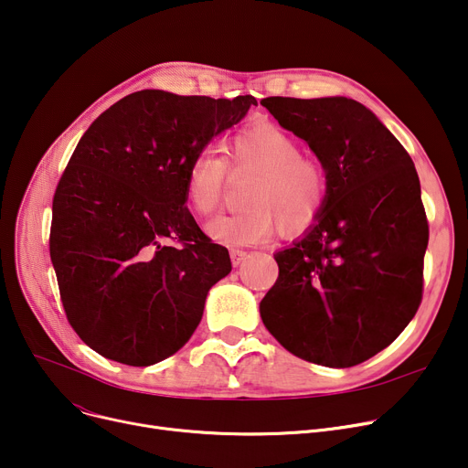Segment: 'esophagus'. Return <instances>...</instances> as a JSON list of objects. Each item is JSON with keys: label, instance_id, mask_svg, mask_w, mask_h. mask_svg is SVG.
<instances>
[{"label": "esophagus", "instance_id": "34e87169", "mask_svg": "<svg viewBox=\"0 0 468 468\" xmlns=\"http://www.w3.org/2000/svg\"><path fill=\"white\" fill-rule=\"evenodd\" d=\"M247 258H249V252H244V250H231V261H233L235 267H239L240 263L247 261Z\"/></svg>", "mask_w": 468, "mask_h": 468}]
</instances>
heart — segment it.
I'll use <instances>...</instances> for the list:
<instances>
[{
    "mask_svg": "<svg viewBox=\"0 0 468 468\" xmlns=\"http://www.w3.org/2000/svg\"><path fill=\"white\" fill-rule=\"evenodd\" d=\"M233 170L254 172L239 214H221L205 226V233L229 249L265 242L281 229L302 235L321 218L328 203V176L323 165L302 154L300 142L275 122H258L239 133L229 147ZM226 161L214 150L197 154L186 170L187 205L201 216L210 214L221 197Z\"/></svg>",
    "mask_w": 468,
    "mask_h": 468,
    "instance_id": "1",
    "label": "heart"
}]
</instances>
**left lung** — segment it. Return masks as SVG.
I'll return each mask as SVG.
<instances>
[{
    "mask_svg": "<svg viewBox=\"0 0 468 468\" xmlns=\"http://www.w3.org/2000/svg\"><path fill=\"white\" fill-rule=\"evenodd\" d=\"M328 176L316 224L275 254L279 279L260 303L265 328L313 364L372 358L410 324L423 292L429 224L411 157L378 115L346 96L263 98Z\"/></svg>",
    "mask_w": 468,
    "mask_h": 468,
    "instance_id": "1",
    "label": "left lung"
}]
</instances>
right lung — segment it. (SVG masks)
I'll return each mask as SVG.
<instances>
[{"mask_svg": "<svg viewBox=\"0 0 468 468\" xmlns=\"http://www.w3.org/2000/svg\"><path fill=\"white\" fill-rule=\"evenodd\" d=\"M256 98L145 89L81 136L53 199L51 261L68 321L104 358L152 366L199 326L208 290L231 271L186 207L189 161ZM168 238L183 242L168 248Z\"/></svg>", "mask_w": 468, "mask_h": 468, "instance_id": "add662e5", "label": "right lung"}]
</instances>
